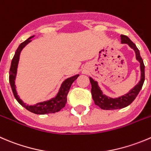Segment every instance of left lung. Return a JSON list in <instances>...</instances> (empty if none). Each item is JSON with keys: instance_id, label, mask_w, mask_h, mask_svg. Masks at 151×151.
<instances>
[{"instance_id": "obj_1", "label": "left lung", "mask_w": 151, "mask_h": 151, "mask_svg": "<svg viewBox=\"0 0 151 151\" xmlns=\"http://www.w3.org/2000/svg\"><path fill=\"white\" fill-rule=\"evenodd\" d=\"M121 43H127L131 49L134 50L136 53V58L140 63V70H141V79L138 84L136 85L128 93L117 98H111L103 94L100 88L98 86V83L93 80L91 77L90 79L91 84V95L95 105H98L101 109L103 110H115L123 108L129 105L135 99L139 92L142 89L143 83L145 81V65L142 59L140 56V53L137 46L131 41L126 35H121Z\"/></svg>"}]
</instances>
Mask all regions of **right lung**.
Returning <instances> with one entry per match:
<instances>
[{
  "label": "right lung",
  "instance_id": "obj_1",
  "mask_svg": "<svg viewBox=\"0 0 151 151\" xmlns=\"http://www.w3.org/2000/svg\"><path fill=\"white\" fill-rule=\"evenodd\" d=\"M34 36L30 37L29 38L25 40L22 43H20V46H18L17 49L16 50L15 54H14L13 59L11 63V66H10L9 70V83L11 86L13 94H14V97L17 99V102L24 107L26 109L29 111L30 112L36 114H52V113L58 112L60 111L63 108H64L65 105V103L67 102V95H68L69 89L71 88V84L74 83V80H77V77L80 76V74H77L73 77H69V78L66 79L65 81L61 85L60 90L58 91V94L55 97L52 98V99H49L48 101H45V102H38L35 105H26L21 99L19 98L18 95H17V91H16V86L14 84V80H15L16 74H17V65H18L19 58H20V52H21L22 49L26 46L29 43H30L32 40L31 38H32Z\"/></svg>",
  "mask_w": 151,
  "mask_h": 151
}]
</instances>
